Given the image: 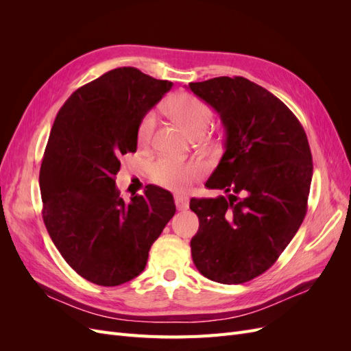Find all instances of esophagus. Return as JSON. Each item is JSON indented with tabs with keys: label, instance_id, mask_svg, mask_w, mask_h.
Masks as SVG:
<instances>
[{
	"label": "esophagus",
	"instance_id": "obj_1",
	"mask_svg": "<svg viewBox=\"0 0 351 351\" xmlns=\"http://www.w3.org/2000/svg\"><path fill=\"white\" fill-rule=\"evenodd\" d=\"M174 202H176L177 209L180 210H184L189 208V197L186 195H182V193L174 195Z\"/></svg>",
	"mask_w": 351,
	"mask_h": 351
}]
</instances>
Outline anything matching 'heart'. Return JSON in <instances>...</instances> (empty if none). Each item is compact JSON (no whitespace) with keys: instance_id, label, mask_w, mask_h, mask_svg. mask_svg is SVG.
Segmentation results:
<instances>
[{"instance_id":"heart-1","label":"heart","mask_w":351,"mask_h":351,"mask_svg":"<svg viewBox=\"0 0 351 351\" xmlns=\"http://www.w3.org/2000/svg\"><path fill=\"white\" fill-rule=\"evenodd\" d=\"M168 111L183 129L195 134L206 130L212 119V112L208 105L199 98L189 93H178L168 102ZM156 124L154 111L147 112L137 129V141L142 146H147L152 141ZM202 173V165L195 161L182 162L171 158H161L151 167V177L155 183L164 187L183 190L192 184Z\"/></svg>"}]
</instances>
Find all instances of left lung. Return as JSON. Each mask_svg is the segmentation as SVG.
Segmentation results:
<instances>
[{"label": "left lung", "instance_id": "8db88e82", "mask_svg": "<svg viewBox=\"0 0 351 351\" xmlns=\"http://www.w3.org/2000/svg\"><path fill=\"white\" fill-rule=\"evenodd\" d=\"M189 88L224 125L226 152L205 186L228 193L190 199L199 218L193 263L212 281L241 284L269 269L302 226L313 174L309 142L290 108L247 79Z\"/></svg>", "mask_w": 351, "mask_h": 351}]
</instances>
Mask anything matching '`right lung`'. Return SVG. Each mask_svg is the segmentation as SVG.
<instances>
[{"label": "right lung", "mask_w": 351, "mask_h": 351, "mask_svg": "<svg viewBox=\"0 0 351 351\" xmlns=\"http://www.w3.org/2000/svg\"><path fill=\"white\" fill-rule=\"evenodd\" d=\"M173 83L119 67L84 84L58 111L42 158V218L61 256L104 287L139 275L154 241L176 214L168 190L146 186L125 204L115 186L137 129Z\"/></svg>", "instance_id": "add662e5"}]
</instances>
